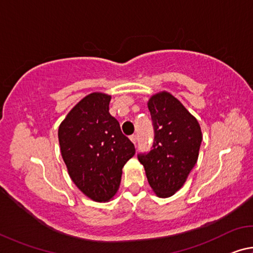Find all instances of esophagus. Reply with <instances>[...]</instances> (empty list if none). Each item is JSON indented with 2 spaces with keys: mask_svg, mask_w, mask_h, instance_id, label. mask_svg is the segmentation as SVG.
<instances>
[{
  "mask_svg": "<svg viewBox=\"0 0 253 253\" xmlns=\"http://www.w3.org/2000/svg\"><path fill=\"white\" fill-rule=\"evenodd\" d=\"M130 141L131 142H133L134 144H136V142H137V135H136V134H133V135H130Z\"/></svg>",
  "mask_w": 253,
  "mask_h": 253,
  "instance_id": "1",
  "label": "esophagus"
}]
</instances>
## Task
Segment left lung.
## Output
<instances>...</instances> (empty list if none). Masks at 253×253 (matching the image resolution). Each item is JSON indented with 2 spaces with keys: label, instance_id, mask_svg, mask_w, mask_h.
Returning <instances> with one entry per match:
<instances>
[{
  "label": "left lung",
  "instance_id": "1",
  "mask_svg": "<svg viewBox=\"0 0 253 253\" xmlns=\"http://www.w3.org/2000/svg\"><path fill=\"white\" fill-rule=\"evenodd\" d=\"M154 141L151 150L138 153L147 181L159 197H170L183 186L198 159L202 130L194 116L168 92L148 101Z\"/></svg>",
  "mask_w": 253,
  "mask_h": 253
}]
</instances>
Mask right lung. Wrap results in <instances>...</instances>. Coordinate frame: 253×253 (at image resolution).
I'll list each match as a JSON object with an SVG mask.
<instances>
[{"label":"right lung","mask_w":253,"mask_h":253,"mask_svg":"<svg viewBox=\"0 0 253 253\" xmlns=\"http://www.w3.org/2000/svg\"><path fill=\"white\" fill-rule=\"evenodd\" d=\"M110 95L83 98L58 128L61 152L76 187L95 202H107L117 192L123 168L135 146L109 114Z\"/></svg>","instance_id":"1"}]
</instances>
